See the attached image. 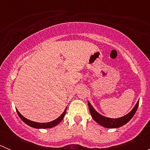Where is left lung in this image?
Instances as JSON below:
<instances>
[{"label":"left lung","instance_id":"1","mask_svg":"<svg viewBox=\"0 0 150 150\" xmlns=\"http://www.w3.org/2000/svg\"><path fill=\"white\" fill-rule=\"evenodd\" d=\"M139 103V102H137V104L135 105V107H134V109H133L128 115L123 116V117H120V118L112 119L101 115L99 113H98L97 112L93 109V107H92L91 104H90V102H88L89 110H90V113L91 115L93 120H94L96 122H98L99 125H102V126L105 127V128H119V127H121L123 125H125V124H126L127 122L129 121V120L134 117V114L136 113L137 108H138Z\"/></svg>","mask_w":150,"mask_h":150}]
</instances>
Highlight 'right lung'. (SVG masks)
Wrapping results in <instances>:
<instances>
[{
	"label": "right lung",
	"instance_id": "add662e5",
	"mask_svg": "<svg viewBox=\"0 0 150 150\" xmlns=\"http://www.w3.org/2000/svg\"><path fill=\"white\" fill-rule=\"evenodd\" d=\"M66 110H67V109H65V110L64 111V112H63L62 114L60 115V117H59L58 118H57L56 120H53V121H51V122H43V123H41V122H36L31 121V120H28V119L25 118V117H23V116H22V115L19 112V111H18V110H16V112H17L18 115L19 116V117H20L21 119H22V121L25 122L27 125H30V126L33 127V128H52V127H54V126H56V125H58V124L63 120V118H64V115H65V114H66Z\"/></svg>",
	"mask_w": 150,
	"mask_h": 150
}]
</instances>
